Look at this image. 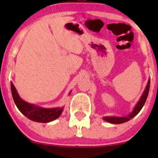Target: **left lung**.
Instances as JSON below:
<instances>
[{"mask_svg": "<svg viewBox=\"0 0 158 158\" xmlns=\"http://www.w3.org/2000/svg\"><path fill=\"white\" fill-rule=\"evenodd\" d=\"M150 80L149 79L147 83V85H146V89H145L144 93L142 94V96H141L140 100L138 102V104H136V106L134 108L133 111L129 114L126 117H117V116H106L104 117V120L107 121V122L110 123H114V124H119L127 122L130 119H131L132 118L135 116L136 115L139 114V111H141V109L142 108V107L144 106L145 102H146V99H147L148 94H149V91H150Z\"/></svg>", "mask_w": 158, "mask_h": 158, "instance_id": "left-lung-1", "label": "left lung"}]
</instances>
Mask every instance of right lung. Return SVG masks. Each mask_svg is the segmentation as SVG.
<instances>
[{
	"instance_id": "obj_1",
	"label": "right lung",
	"mask_w": 158,
	"mask_h": 158,
	"mask_svg": "<svg viewBox=\"0 0 158 158\" xmlns=\"http://www.w3.org/2000/svg\"><path fill=\"white\" fill-rule=\"evenodd\" d=\"M11 90H12V98L18 109L22 114L32 121L38 123L51 122L58 118L63 111V107L43 108L24 101L19 97L16 88L12 82H11Z\"/></svg>"
}]
</instances>
